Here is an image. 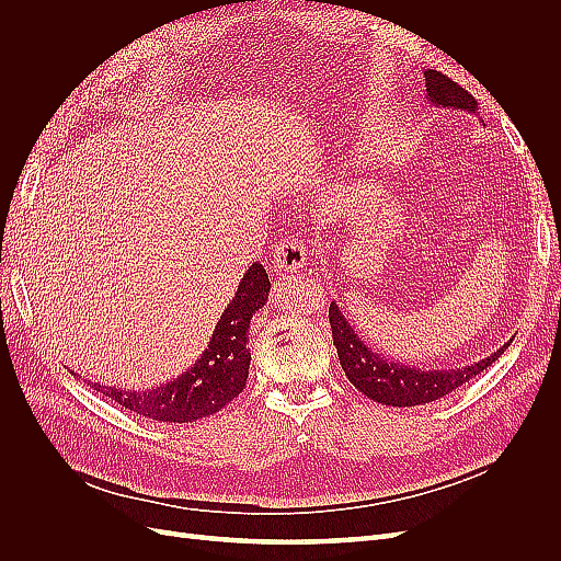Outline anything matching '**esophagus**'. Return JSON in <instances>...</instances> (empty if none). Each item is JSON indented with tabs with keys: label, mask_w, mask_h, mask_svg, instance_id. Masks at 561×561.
Segmentation results:
<instances>
[{
	"label": "esophagus",
	"mask_w": 561,
	"mask_h": 561,
	"mask_svg": "<svg viewBox=\"0 0 561 561\" xmlns=\"http://www.w3.org/2000/svg\"><path fill=\"white\" fill-rule=\"evenodd\" d=\"M271 264L276 271H299L307 264V241L295 236H283L271 252Z\"/></svg>",
	"instance_id": "34e87169"
}]
</instances>
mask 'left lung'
<instances>
[{
	"label": "left lung",
	"instance_id": "left-lung-1",
	"mask_svg": "<svg viewBox=\"0 0 561 561\" xmlns=\"http://www.w3.org/2000/svg\"><path fill=\"white\" fill-rule=\"evenodd\" d=\"M426 91L433 105L478 112V100L472 98V93L443 72H426ZM330 328L339 363H342L348 381L367 398L388 407H414L445 398L451 390L478 377L491 363H496L499 355L507 348L505 344L496 353H491L489 358L468 367L416 369L393 360L388 363L381 355L371 353L334 304H330Z\"/></svg>",
	"mask_w": 561,
	"mask_h": 561
}]
</instances>
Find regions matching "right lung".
<instances>
[{
	"label": "right lung",
	"instance_id": "1",
	"mask_svg": "<svg viewBox=\"0 0 561 561\" xmlns=\"http://www.w3.org/2000/svg\"><path fill=\"white\" fill-rule=\"evenodd\" d=\"M268 285L264 266L254 262L243 276L239 293L225 309L222 318L217 320L206 353L175 381L145 390V393L100 383L91 386L126 410L154 421L192 423L219 412L245 388L250 367L248 328L252 313L264 307Z\"/></svg>",
	"mask_w": 561,
	"mask_h": 561
}]
</instances>
